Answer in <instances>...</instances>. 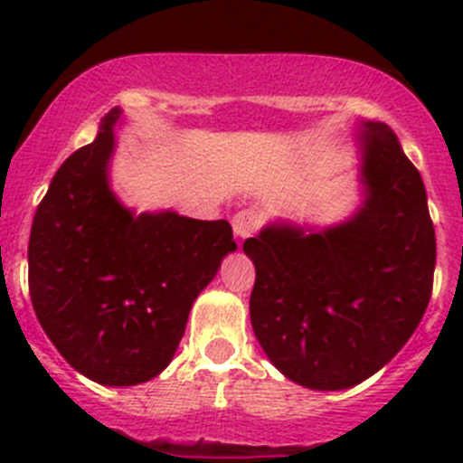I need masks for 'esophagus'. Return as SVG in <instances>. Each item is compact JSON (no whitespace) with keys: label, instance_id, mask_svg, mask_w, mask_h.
Returning a JSON list of instances; mask_svg holds the SVG:
<instances>
[{"label":"esophagus","instance_id":"esophagus-1","mask_svg":"<svg viewBox=\"0 0 463 463\" xmlns=\"http://www.w3.org/2000/svg\"><path fill=\"white\" fill-rule=\"evenodd\" d=\"M261 224V215L260 211H255V208H243V211H239L234 215V220H232V227H234V234L239 236V239H248V236H252L260 229Z\"/></svg>","mask_w":463,"mask_h":463}]
</instances>
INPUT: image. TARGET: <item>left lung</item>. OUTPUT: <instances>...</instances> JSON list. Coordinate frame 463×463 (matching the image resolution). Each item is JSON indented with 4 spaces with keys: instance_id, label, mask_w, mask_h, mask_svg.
Masks as SVG:
<instances>
[{
    "instance_id": "8db88e82",
    "label": "left lung",
    "mask_w": 463,
    "mask_h": 463,
    "mask_svg": "<svg viewBox=\"0 0 463 463\" xmlns=\"http://www.w3.org/2000/svg\"><path fill=\"white\" fill-rule=\"evenodd\" d=\"M362 206L329 227L269 222L243 243L255 264L261 350L308 390L354 387L406 345L431 298L436 234L422 175L384 122L357 127Z\"/></svg>"
}]
</instances>
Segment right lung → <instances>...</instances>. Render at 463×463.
Returning <instances> with one entry per match:
<instances>
[{"instance_id": "obj_1", "label": "right lung", "mask_w": 463, "mask_h": 463, "mask_svg": "<svg viewBox=\"0 0 463 463\" xmlns=\"http://www.w3.org/2000/svg\"><path fill=\"white\" fill-rule=\"evenodd\" d=\"M122 110L52 175L32 222L30 297L57 353L85 378L132 387L169 366L194 298L236 250L227 220L134 213L110 190Z\"/></svg>"}]
</instances>
